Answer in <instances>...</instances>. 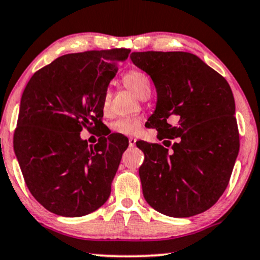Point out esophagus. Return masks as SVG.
Masks as SVG:
<instances>
[{
	"instance_id": "obj_1",
	"label": "esophagus",
	"mask_w": 260,
	"mask_h": 260,
	"mask_svg": "<svg viewBox=\"0 0 260 260\" xmlns=\"http://www.w3.org/2000/svg\"><path fill=\"white\" fill-rule=\"evenodd\" d=\"M128 143H129V146H131V147L136 146L137 139H136V138H129V139H128Z\"/></svg>"
}]
</instances>
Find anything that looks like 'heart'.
<instances>
[{"label":"heart","mask_w":260,"mask_h":260,"mask_svg":"<svg viewBox=\"0 0 260 260\" xmlns=\"http://www.w3.org/2000/svg\"><path fill=\"white\" fill-rule=\"evenodd\" d=\"M123 83L137 96H140L144 90L150 87V80L146 74L137 70L127 72L123 75ZM108 108H109V94L106 93L103 100V110L107 111ZM141 124H143V120L140 117L123 116L113 121L110 124V129L114 133L122 134V136H137L141 131Z\"/></svg>","instance_id":"b5f03b06"}]
</instances>
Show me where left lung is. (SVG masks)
Wrapping results in <instances>:
<instances>
[{"label": "left lung", "mask_w": 260, "mask_h": 260, "mask_svg": "<svg viewBox=\"0 0 260 260\" xmlns=\"http://www.w3.org/2000/svg\"><path fill=\"white\" fill-rule=\"evenodd\" d=\"M131 60L156 86L158 100L150 126L166 146L176 139L172 151L145 141L138 145L145 154L139 168L144 198L170 217L206 211L228 186L240 149L232 88L189 52H132Z\"/></svg>", "instance_id": "left-lung-1"}]
</instances>
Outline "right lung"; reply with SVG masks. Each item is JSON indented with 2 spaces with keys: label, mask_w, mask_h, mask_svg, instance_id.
Instances as JSON below:
<instances>
[{
  "label": "right lung",
  "mask_w": 260,
  "mask_h": 260,
  "mask_svg": "<svg viewBox=\"0 0 260 260\" xmlns=\"http://www.w3.org/2000/svg\"><path fill=\"white\" fill-rule=\"evenodd\" d=\"M129 49L68 54L36 72L20 102L14 151L26 186L45 209L80 217L109 198L128 139L101 137L88 146L83 128L103 126V100Z\"/></svg>",
  "instance_id": "add662e5"
}]
</instances>
